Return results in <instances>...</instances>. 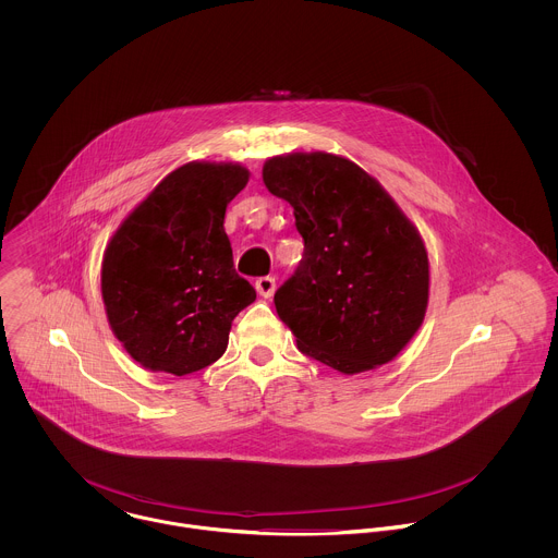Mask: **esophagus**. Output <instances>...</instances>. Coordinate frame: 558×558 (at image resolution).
Here are the masks:
<instances>
[{"mask_svg": "<svg viewBox=\"0 0 558 558\" xmlns=\"http://www.w3.org/2000/svg\"><path fill=\"white\" fill-rule=\"evenodd\" d=\"M275 288H277L275 277H259V279L255 281V290H257V294L264 296V299H270V296L275 294Z\"/></svg>", "mask_w": 558, "mask_h": 558, "instance_id": "obj_1", "label": "esophagus"}]
</instances>
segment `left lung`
Returning a JSON list of instances; mask_svg holds the SVG:
<instances>
[{
    "label": "left lung",
    "mask_w": 558,
    "mask_h": 558,
    "mask_svg": "<svg viewBox=\"0 0 558 558\" xmlns=\"http://www.w3.org/2000/svg\"><path fill=\"white\" fill-rule=\"evenodd\" d=\"M266 189L294 208L305 253L275 307L307 356L361 374L393 361L429 301V262L414 223L356 162L292 153L264 162Z\"/></svg>",
    "instance_id": "8db88e82"
}]
</instances>
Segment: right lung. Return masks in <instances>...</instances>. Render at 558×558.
I'll return each mask as SVG.
<instances>
[{"label": "right lung", "instance_id": "obj_1", "mask_svg": "<svg viewBox=\"0 0 558 558\" xmlns=\"http://www.w3.org/2000/svg\"><path fill=\"white\" fill-rule=\"evenodd\" d=\"M248 182L239 162L193 160L165 175L109 240L100 290L109 326L146 369L186 376L223 356L255 301L234 268L226 208Z\"/></svg>", "mask_w": 558, "mask_h": 558}]
</instances>
